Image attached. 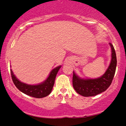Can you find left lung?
Instances as JSON below:
<instances>
[{
    "label": "left lung",
    "mask_w": 126,
    "mask_h": 126,
    "mask_svg": "<svg viewBox=\"0 0 126 126\" xmlns=\"http://www.w3.org/2000/svg\"><path fill=\"white\" fill-rule=\"evenodd\" d=\"M111 48V60L107 70L102 77L95 79H82L73 72L72 85L76 92L85 97L94 96L105 91L112 82L116 68V55L113 46Z\"/></svg>",
    "instance_id": "left-lung-1"
}]
</instances>
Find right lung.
<instances>
[{
  "mask_svg": "<svg viewBox=\"0 0 126 126\" xmlns=\"http://www.w3.org/2000/svg\"><path fill=\"white\" fill-rule=\"evenodd\" d=\"M61 66L57 67L50 72L48 78L44 81L43 83L36 85H30L25 84L20 82L13 74L12 70L11 71V78L16 88L19 90L27 95L35 97V98H42L48 96L51 93L53 87H54V82L57 74Z\"/></svg>",
  "mask_w": 126,
  "mask_h": 126,
  "instance_id": "obj_1",
  "label": "right lung"
}]
</instances>
